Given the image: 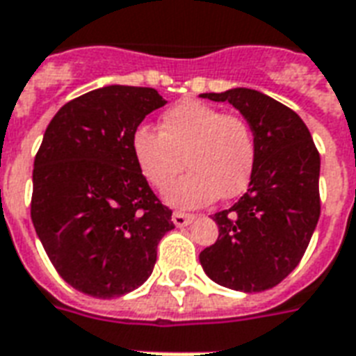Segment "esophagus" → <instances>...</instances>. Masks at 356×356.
I'll return each instance as SVG.
<instances>
[{
    "label": "esophagus",
    "mask_w": 356,
    "mask_h": 356,
    "mask_svg": "<svg viewBox=\"0 0 356 356\" xmlns=\"http://www.w3.org/2000/svg\"><path fill=\"white\" fill-rule=\"evenodd\" d=\"M195 216L193 213H184V212H175L172 213V223L176 227H186L189 223H193Z\"/></svg>",
    "instance_id": "34e87169"
}]
</instances>
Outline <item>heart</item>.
Returning <instances> with one entry per match:
<instances>
[{
  "instance_id": "b5f03b06",
  "label": "heart",
  "mask_w": 356,
  "mask_h": 356,
  "mask_svg": "<svg viewBox=\"0 0 356 356\" xmlns=\"http://www.w3.org/2000/svg\"><path fill=\"white\" fill-rule=\"evenodd\" d=\"M159 133L140 125L133 156L154 188H167L184 165L189 168L165 191L175 208H197L244 193L253 175L257 144L244 118L223 114L199 101H181L163 112Z\"/></svg>"
}]
</instances>
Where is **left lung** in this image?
<instances>
[{"mask_svg": "<svg viewBox=\"0 0 356 356\" xmlns=\"http://www.w3.org/2000/svg\"><path fill=\"white\" fill-rule=\"evenodd\" d=\"M200 97L234 106L257 144L248 191L229 210L213 213L219 236L200 251V264L227 289H272L300 263L319 221V152L302 118L257 90L232 88Z\"/></svg>", "mask_w": 356, "mask_h": 356, "instance_id": "8db88e82", "label": "left lung"}]
</instances>
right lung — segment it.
Wrapping results in <instances>:
<instances>
[{
  "mask_svg": "<svg viewBox=\"0 0 356 356\" xmlns=\"http://www.w3.org/2000/svg\"><path fill=\"white\" fill-rule=\"evenodd\" d=\"M167 101L154 88H99L48 124L33 163L31 221L63 280L114 298L152 274L157 244L175 229L133 156V135Z\"/></svg>",
  "mask_w": 356,
  "mask_h": 356,
  "instance_id": "add662e5",
  "label": "right lung"
}]
</instances>
